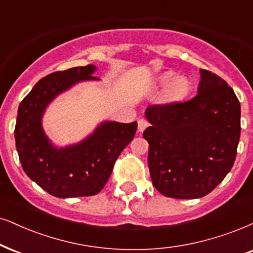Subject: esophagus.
Here are the masks:
<instances>
[{"label":"esophagus","mask_w":253,"mask_h":253,"mask_svg":"<svg viewBox=\"0 0 253 253\" xmlns=\"http://www.w3.org/2000/svg\"><path fill=\"white\" fill-rule=\"evenodd\" d=\"M147 127H148V121H147L146 119L137 120V130H139V132H143Z\"/></svg>","instance_id":"34e87169"}]
</instances>
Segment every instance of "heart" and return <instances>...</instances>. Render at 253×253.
Wrapping results in <instances>:
<instances>
[{"label": "heart", "instance_id": "obj_1", "mask_svg": "<svg viewBox=\"0 0 253 253\" xmlns=\"http://www.w3.org/2000/svg\"><path fill=\"white\" fill-rule=\"evenodd\" d=\"M159 85H168L166 88V97L177 99L184 97L189 91V82L185 77H176L174 72H166L158 78Z\"/></svg>", "mask_w": 253, "mask_h": 253}]
</instances>
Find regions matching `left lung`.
Listing matches in <instances>:
<instances>
[{"mask_svg":"<svg viewBox=\"0 0 253 253\" xmlns=\"http://www.w3.org/2000/svg\"><path fill=\"white\" fill-rule=\"evenodd\" d=\"M200 73L193 99L145 111L153 184L178 200L206 196L224 180L241 136V104L233 89L215 73Z\"/></svg>","mask_w":253,"mask_h":253,"instance_id":"8db88e82","label":"left lung"}]
</instances>
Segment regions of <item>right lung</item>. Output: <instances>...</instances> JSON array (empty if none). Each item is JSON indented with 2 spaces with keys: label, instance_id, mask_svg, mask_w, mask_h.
Instances as JSON below:
<instances>
[{
  "label": "right lung",
  "instance_id": "add662e5",
  "mask_svg": "<svg viewBox=\"0 0 253 253\" xmlns=\"http://www.w3.org/2000/svg\"><path fill=\"white\" fill-rule=\"evenodd\" d=\"M93 64L42 78L18 106L16 148L25 174L59 198L92 196L104 188L118 156L135 135L137 123L103 121L81 142L57 147L44 132V112L60 93L82 82L99 81Z\"/></svg>",
  "mask_w": 253,
  "mask_h": 253
}]
</instances>
